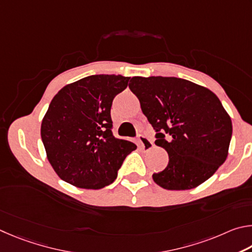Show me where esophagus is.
Returning <instances> with one entry per match:
<instances>
[{
	"label": "esophagus",
	"instance_id": "obj_1",
	"mask_svg": "<svg viewBox=\"0 0 252 252\" xmlns=\"http://www.w3.org/2000/svg\"><path fill=\"white\" fill-rule=\"evenodd\" d=\"M138 142L140 145V148L144 149V151H151V149L154 147V143L152 139H149L148 137L144 135H139L138 136Z\"/></svg>",
	"mask_w": 252,
	"mask_h": 252
}]
</instances>
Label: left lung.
I'll use <instances>...</instances> for the list:
<instances>
[{"label":"left lung","mask_w":252,"mask_h":252,"mask_svg":"<svg viewBox=\"0 0 252 252\" xmlns=\"http://www.w3.org/2000/svg\"><path fill=\"white\" fill-rule=\"evenodd\" d=\"M129 88L157 131L155 144L169 156L154 182L168 190H188L209 179L226 160L232 135L231 118L217 95L177 77L135 76Z\"/></svg>","instance_id":"left-lung-1"}]
</instances>
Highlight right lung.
I'll use <instances>...</instances> for the list:
<instances>
[{"instance_id": "add662e5", "label": "right lung", "mask_w": 252, "mask_h": 252, "mask_svg": "<svg viewBox=\"0 0 252 252\" xmlns=\"http://www.w3.org/2000/svg\"><path fill=\"white\" fill-rule=\"evenodd\" d=\"M129 78L92 75L67 84L53 97L41 137L48 161L64 182L84 189L108 186L126 156L137 148L112 133L113 99Z\"/></svg>"}]
</instances>
